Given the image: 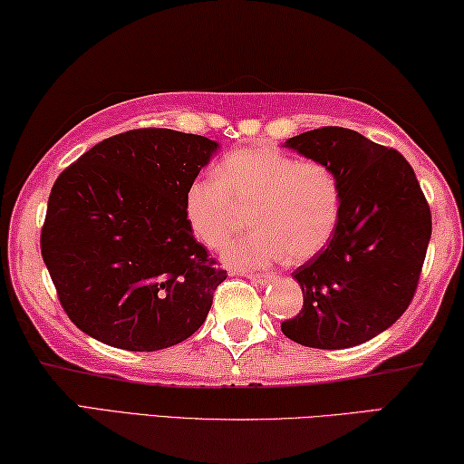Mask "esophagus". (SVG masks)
Instances as JSON below:
<instances>
[{"label":"esophagus","instance_id":"34e87169","mask_svg":"<svg viewBox=\"0 0 464 464\" xmlns=\"http://www.w3.org/2000/svg\"><path fill=\"white\" fill-rule=\"evenodd\" d=\"M245 275L250 281L261 283V285H265V283H271L275 279V275H271V273H245Z\"/></svg>","mask_w":464,"mask_h":464}]
</instances>
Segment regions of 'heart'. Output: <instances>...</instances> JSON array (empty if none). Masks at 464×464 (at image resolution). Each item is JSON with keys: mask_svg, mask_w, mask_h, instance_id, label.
Listing matches in <instances>:
<instances>
[{"mask_svg": "<svg viewBox=\"0 0 464 464\" xmlns=\"http://www.w3.org/2000/svg\"><path fill=\"white\" fill-rule=\"evenodd\" d=\"M214 175L191 181L183 209L191 234L209 250H222L250 214L255 230L227 246V265L304 263L334 237L344 195L328 162L256 146L227 154Z\"/></svg>", "mask_w": 464, "mask_h": 464, "instance_id": "heart-1", "label": "heart"}]
</instances>
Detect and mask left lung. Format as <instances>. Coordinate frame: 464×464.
I'll list each match as a JSON object with an SVG mask.
<instances>
[{"instance_id":"1","label":"left lung","mask_w":464,"mask_h":464,"mask_svg":"<svg viewBox=\"0 0 464 464\" xmlns=\"http://www.w3.org/2000/svg\"><path fill=\"white\" fill-rule=\"evenodd\" d=\"M324 160L343 185V214L326 248L294 277L304 291L283 334L310 348H351L387 330L408 310L424 265L432 214L401 152L354 130L324 126L285 142Z\"/></svg>"}]
</instances>
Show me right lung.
Here are the masks:
<instances>
[{
	"mask_svg": "<svg viewBox=\"0 0 464 464\" xmlns=\"http://www.w3.org/2000/svg\"><path fill=\"white\" fill-rule=\"evenodd\" d=\"M214 140L167 128L110 136L63 170L40 250L64 314L103 344L160 351L198 332L227 275L185 219Z\"/></svg>",
	"mask_w": 464,
	"mask_h": 464,
	"instance_id": "1",
	"label": "right lung"
}]
</instances>
